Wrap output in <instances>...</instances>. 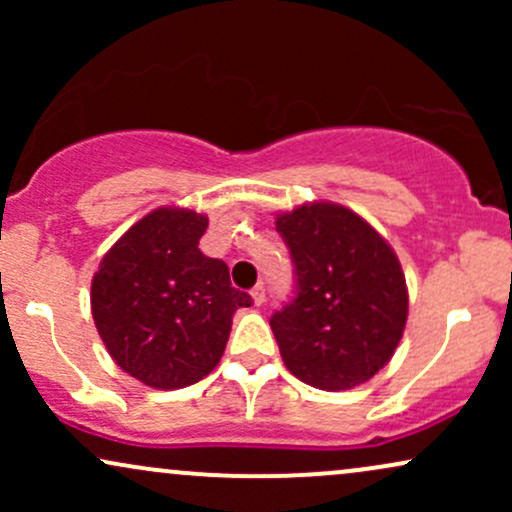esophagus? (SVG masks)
Instances as JSON below:
<instances>
[{"mask_svg":"<svg viewBox=\"0 0 512 512\" xmlns=\"http://www.w3.org/2000/svg\"><path fill=\"white\" fill-rule=\"evenodd\" d=\"M250 296H252V301H255V305H262V303H264V298H267V296H264V286H262V284H257L255 289L250 291Z\"/></svg>","mask_w":512,"mask_h":512,"instance_id":"1","label":"esophagus"}]
</instances>
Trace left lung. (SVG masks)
Here are the masks:
<instances>
[{"mask_svg": "<svg viewBox=\"0 0 512 512\" xmlns=\"http://www.w3.org/2000/svg\"><path fill=\"white\" fill-rule=\"evenodd\" d=\"M296 296L269 320L286 368L327 392L366 383L395 354L407 325L402 267L385 238L342 204L276 216Z\"/></svg>", "mask_w": 512, "mask_h": 512, "instance_id": "obj_1", "label": "left lung"}]
</instances>
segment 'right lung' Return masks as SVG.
<instances>
[{
  "label": "right lung",
  "mask_w": 512,
  "mask_h": 512,
  "mask_svg": "<svg viewBox=\"0 0 512 512\" xmlns=\"http://www.w3.org/2000/svg\"><path fill=\"white\" fill-rule=\"evenodd\" d=\"M207 216L161 207L134 223L101 260L91 313L105 349L132 378L156 390L195 385L214 370L233 313L252 298L223 260L199 250Z\"/></svg>",
  "instance_id": "add662e5"
}]
</instances>
